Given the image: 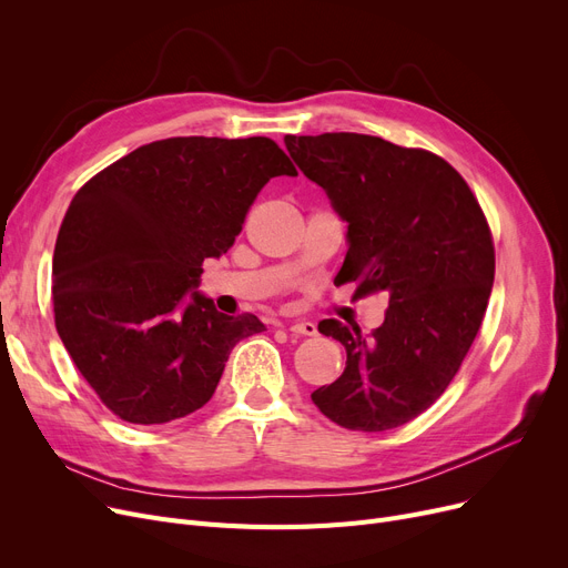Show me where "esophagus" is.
Masks as SVG:
<instances>
[{
  "label": "esophagus",
  "instance_id": "34e87169",
  "mask_svg": "<svg viewBox=\"0 0 568 568\" xmlns=\"http://www.w3.org/2000/svg\"><path fill=\"white\" fill-rule=\"evenodd\" d=\"M290 332L294 336H317V326L313 322H308V320H294L290 324Z\"/></svg>",
  "mask_w": 568,
  "mask_h": 568
}]
</instances>
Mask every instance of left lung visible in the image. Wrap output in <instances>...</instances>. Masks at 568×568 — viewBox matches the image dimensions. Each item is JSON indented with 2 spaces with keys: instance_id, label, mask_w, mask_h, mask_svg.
Returning <instances> with one entry per match:
<instances>
[{
  "instance_id": "obj_1",
  "label": "left lung",
  "mask_w": 568,
  "mask_h": 568,
  "mask_svg": "<svg viewBox=\"0 0 568 568\" xmlns=\"http://www.w3.org/2000/svg\"><path fill=\"white\" fill-rule=\"evenodd\" d=\"M285 146L347 223L336 281L389 296L371 336L320 322L347 362L311 398L343 428H398L444 394L479 332L495 278L486 216L465 179L424 149L362 133L285 135Z\"/></svg>"
}]
</instances>
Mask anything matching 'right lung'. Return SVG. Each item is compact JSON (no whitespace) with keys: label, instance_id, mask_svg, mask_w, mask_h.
Returning <instances> with one entry per match:
<instances>
[{"label":"right lung","instance_id":"obj_1","mask_svg":"<svg viewBox=\"0 0 568 568\" xmlns=\"http://www.w3.org/2000/svg\"><path fill=\"white\" fill-rule=\"evenodd\" d=\"M294 176L268 138H168L75 193L52 257L57 334L119 419L168 424L214 396L232 347L264 332L200 287L272 176Z\"/></svg>","mask_w":568,"mask_h":568}]
</instances>
